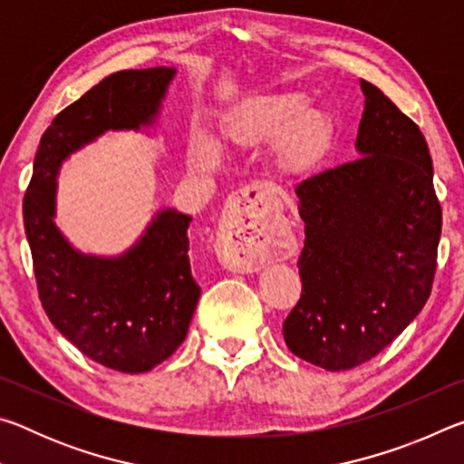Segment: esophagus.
<instances>
[{
	"label": "esophagus",
	"mask_w": 464,
	"mask_h": 464,
	"mask_svg": "<svg viewBox=\"0 0 464 464\" xmlns=\"http://www.w3.org/2000/svg\"><path fill=\"white\" fill-rule=\"evenodd\" d=\"M241 207L237 217L225 229V256L227 264L239 272H256L262 268L264 257L276 241L268 210L262 202L241 194Z\"/></svg>",
	"instance_id": "34e87169"
}]
</instances>
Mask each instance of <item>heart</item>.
<instances>
[{"label": "heart", "instance_id": "obj_1", "mask_svg": "<svg viewBox=\"0 0 464 464\" xmlns=\"http://www.w3.org/2000/svg\"><path fill=\"white\" fill-rule=\"evenodd\" d=\"M303 110L304 98L298 93L251 100L231 116L225 135L233 143H251L256 139L286 130L280 143L282 160L296 168L307 166L321 149L324 122L317 114H303L295 121Z\"/></svg>", "mask_w": 464, "mask_h": 464}]
</instances>
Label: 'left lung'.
Wrapping results in <instances>:
<instances>
[{
	"mask_svg": "<svg viewBox=\"0 0 464 464\" xmlns=\"http://www.w3.org/2000/svg\"><path fill=\"white\" fill-rule=\"evenodd\" d=\"M362 157L296 186L303 293L282 325L295 356L350 371L418 317L436 274L442 208L428 143L371 82L360 80Z\"/></svg>",
	"mask_w": 464,
	"mask_h": 464,
	"instance_id": "obj_1",
	"label": "left lung"
}]
</instances>
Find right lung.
Masks as SVG:
<instances>
[{"label":"right lung","mask_w":464,"mask_h":464,"mask_svg":"<svg viewBox=\"0 0 464 464\" xmlns=\"http://www.w3.org/2000/svg\"><path fill=\"white\" fill-rule=\"evenodd\" d=\"M176 69H127L93 85L54 116L34 157L24 194V229L43 309L93 362L147 372L186 340L200 286L188 257L190 217L161 210L119 257L83 256L54 227L61 161L102 132L151 124Z\"/></svg>","instance_id":"add662e5"}]
</instances>
